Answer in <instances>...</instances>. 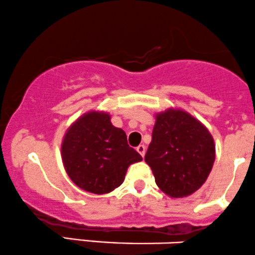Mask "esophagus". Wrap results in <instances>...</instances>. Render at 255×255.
Here are the masks:
<instances>
[{
	"mask_svg": "<svg viewBox=\"0 0 255 255\" xmlns=\"http://www.w3.org/2000/svg\"><path fill=\"white\" fill-rule=\"evenodd\" d=\"M137 151L139 152V155L142 157H144V155H145V146L143 145V144H140V145H138L137 146Z\"/></svg>",
	"mask_w": 255,
	"mask_h": 255,
	"instance_id": "obj_1",
	"label": "esophagus"
}]
</instances>
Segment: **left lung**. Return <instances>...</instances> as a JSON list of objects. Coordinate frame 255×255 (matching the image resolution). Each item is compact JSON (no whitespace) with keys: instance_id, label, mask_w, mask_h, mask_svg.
I'll return each instance as SVG.
<instances>
[{"instance_id":"1","label":"left lung","mask_w":255,"mask_h":255,"mask_svg":"<svg viewBox=\"0 0 255 255\" xmlns=\"http://www.w3.org/2000/svg\"><path fill=\"white\" fill-rule=\"evenodd\" d=\"M144 160L161 191L173 198L187 197L210 174L215 162L214 138L187 112L169 109L156 115Z\"/></svg>"}]
</instances>
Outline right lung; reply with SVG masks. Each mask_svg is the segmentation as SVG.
I'll use <instances>...</instances> for the list:
<instances>
[{
  "label": "right lung",
  "instance_id": "right-lung-1",
  "mask_svg": "<svg viewBox=\"0 0 255 255\" xmlns=\"http://www.w3.org/2000/svg\"><path fill=\"white\" fill-rule=\"evenodd\" d=\"M62 160L75 185L104 194L121 186L128 167L142 161V156L128 146L127 133L113 127L109 113L92 111L68 128Z\"/></svg>",
  "mask_w": 255,
  "mask_h": 255
}]
</instances>
